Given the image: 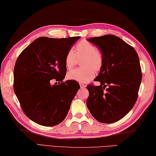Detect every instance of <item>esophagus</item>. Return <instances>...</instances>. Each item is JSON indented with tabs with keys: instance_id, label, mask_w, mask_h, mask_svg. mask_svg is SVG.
Listing matches in <instances>:
<instances>
[{
	"instance_id": "34e87169",
	"label": "esophagus",
	"mask_w": 156,
	"mask_h": 156,
	"mask_svg": "<svg viewBox=\"0 0 156 156\" xmlns=\"http://www.w3.org/2000/svg\"><path fill=\"white\" fill-rule=\"evenodd\" d=\"M79 85H80V87H81V89H83V88H85V87H86L84 84H83V83H80Z\"/></svg>"
}]
</instances>
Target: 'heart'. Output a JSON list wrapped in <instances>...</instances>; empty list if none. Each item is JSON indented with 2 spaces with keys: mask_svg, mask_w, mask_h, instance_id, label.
I'll list each match as a JSON object with an SVG mask.
<instances>
[{
  "mask_svg": "<svg viewBox=\"0 0 156 156\" xmlns=\"http://www.w3.org/2000/svg\"><path fill=\"white\" fill-rule=\"evenodd\" d=\"M78 58H84L82 61L83 68L71 70L67 73V78L85 83L90 81L95 77V71H98L102 67L103 58L98 48L87 41H81L76 46L75 53L73 50H69L65 58V64L67 69H71L75 66Z\"/></svg>",
  "mask_w": 156,
  "mask_h": 156,
  "instance_id": "b5f03b06",
  "label": "heart"
}]
</instances>
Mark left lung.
<instances>
[{"label":"left lung","instance_id":"8db88e82","mask_svg":"<svg viewBox=\"0 0 156 156\" xmlns=\"http://www.w3.org/2000/svg\"><path fill=\"white\" fill-rule=\"evenodd\" d=\"M87 40L98 48L103 58L94 79L100 85L87 87V106L98 121L115 122L130 112L137 99L142 79L139 56L132 46L114 35Z\"/></svg>","mask_w":156,"mask_h":156}]
</instances>
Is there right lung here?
Segmentation results:
<instances>
[{
	"label": "right lung",
	"mask_w": 156,
	"mask_h": 156,
	"mask_svg": "<svg viewBox=\"0 0 156 156\" xmlns=\"http://www.w3.org/2000/svg\"><path fill=\"white\" fill-rule=\"evenodd\" d=\"M79 38L38 37L17 59L15 94L25 115L38 125L55 126L67 115L80 86L75 81L62 82L66 73L65 58ZM52 79L59 84L52 85Z\"/></svg>",
	"instance_id": "obj_1"
}]
</instances>
